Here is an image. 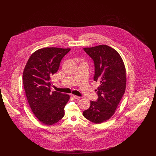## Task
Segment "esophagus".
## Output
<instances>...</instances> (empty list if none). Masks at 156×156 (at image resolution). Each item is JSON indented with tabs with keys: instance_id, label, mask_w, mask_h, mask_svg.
<instances>
[{
	"instance_id": "34e87169",
	"label": "esophagus",
	"mask_w": 156,
	"mask_h": 156,
	"mask_svg": "<svg viewBox=\"0 0 156 156\" xmlns=\"http://www.w3.org/2000/svg\"><path fill=\"white\" fill-rule=\"evenodd\" d=\"M71 97H72V98H74V99H80L81 97H78V96H76V95H71Z\"/></svg>"
}]
</instances>
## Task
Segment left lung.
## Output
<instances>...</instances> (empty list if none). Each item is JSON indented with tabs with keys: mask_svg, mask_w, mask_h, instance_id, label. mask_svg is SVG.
<instances>
[{
	"mask_svg": "<svg viewBox=\"0 0 156 156\" xmlns=\"http://www.w3.org/2000/svg\"><path fill=\"white\" fill-rule=\"evenodd\" d=\"M83 50L94 64V80L99 83L96 89L98 99L90 101V106L83 111L86 119L101 123L111 118L126 89V69L119 53L106 45H100Z\"/></svg>",
	"mask_w": 156,
	"mask_h": 156,
	"instance_id": "1",
	"label": "left lung"
}]
</instances>
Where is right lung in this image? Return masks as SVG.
<instances>
[{"mask_svg": "<svg viewBox=\"0 0 156 156\" xmlns=\"http://www.w3.org/2000/svg\"><path fill=\"white\" fill-rule=\"evenodd\" d=\"M70 48L46 47L33 53L24 69L23 83L30 108L41 122L51 125L64 116L68 94L51 92V78Z\"/></svg>", "mask_w": 156, "mask_h": 156, "instance_id": "add662e5", "label": "right lung"}]
</instances>
